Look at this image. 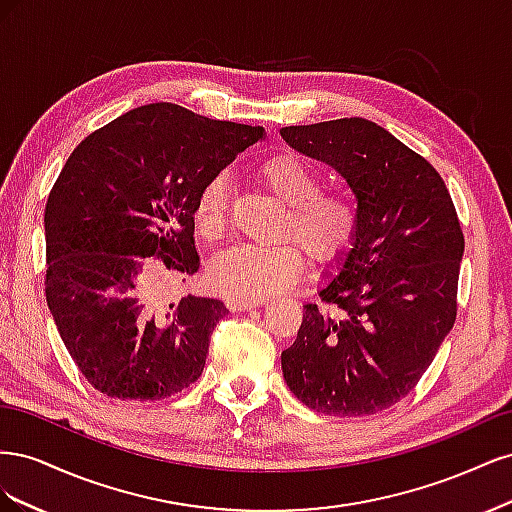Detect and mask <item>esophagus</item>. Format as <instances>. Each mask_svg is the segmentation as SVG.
Returning a JSON list of instances; mask_svg holds the SVG:
<instances>
[{
    "label": "esophagus",
    "mask_w": 512,
    "mask_h": 512,
    "mask_svg": "<svg viewBox=\"0 0 512 512\" xmlns=\"http://www.w3.org/2000/svg\"><path fill=\"white\" fill-rule=\"evenodd\" d=\"M265 299H243V297H228L226 305L232 309V312H243V309H254L265 305Z\"/></svg>",
    "instance_id": "esophagus-1"
}]
</instances>
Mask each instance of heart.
<instances>
[{
    "instance_id": "obj_1",
    "label": "heart",
    "mask_w": 512,
    "mask_h": 512,
    "mask_svg": "<svg viewBox=\"0 0 512 512\" xmlns=\"http://www.w3.org/2000/svg\"><path fill=\"white\" fill-rule=\"evenodd\" d=\"M260 181L282 200L286 213L277 245H237L215 256L209 284L228 297L265 299L286 290L303 269V252L318 265L348 252L359 230V205L346 188H322L320 170L292 151H280L256 166ZM232 181L213 175L198 192L194 220L207 243L224 239L230 224Z\"/></svg>"
}]
</instances>
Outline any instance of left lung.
Returning <instances> with one entry per match:
<instances>
[{
  "label": "left lung",
  "mask_w": 512,
  "mask_h": 512,
  "mask_svg": "<svg viewBox=\"0 0 512 512\" xmlns=\"http://www.w3.org/2000/svg\"><path fill=\"white\" fill-rule=\"evenodd\" d=\"M327 162L359 205V230L322 303L303 305L282 352L284 380L307 408L367 416L395 406L425 374L457 318L463 232L440 173L361 117L282 128Z\"/></svg>",
  "instance_id": "left-lung-1"
}]
</instances>
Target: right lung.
I'll list each match as a JSON object with an SVG mask.
<instances>
[{
  "instance_id": "add662e5",
  "label": "right lung",
  "mask_w": 512,
  "mask_h": 512,
  "mask_svg": "<svg viewBox=\"0 0 512 512\" xmlns=\"http://www.w3.org/2000/svg\"><path fill=\"white\" fill-rule=\"evenodd\" d=\"M262 132L158 102L70 153L44 209V290L70 356L100 393L156 401L203 374L228 309L170 297L200 267L198 192Z\"/></svg>"
}]
</instances>
